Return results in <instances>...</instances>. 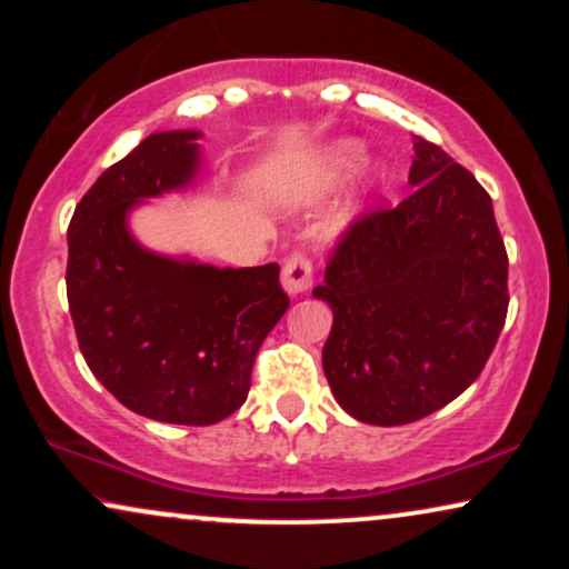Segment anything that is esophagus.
I'll return each instance as SVG.
<instances>
[{
  "instance_id": "esophagus-1",
  "label": "esophagus",
  "mask_w": 569,
  "mask_h": 569,
  "mask_svg": "<svg viewBox=\"0 0 569 569\" xmlns=\"http://www.w3.org/2000/svg\"><path fill=\"white\" fill-rule=\"evenodd\" d=\"M280 286L289 293H302L312 286V262L305 253H291L280 272Z\"/></svg>"
}]
</instances>
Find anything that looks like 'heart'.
Here are the masks:
<instances>
[{
    "instance_id": "heart-1",
    "label": "heart",
    "mask_w": 569,
    "mask_h": 569,
    "mask_svg": "<svg viewBox=\"0 0 569 569\" xmlns=\"http://www.w3.org/2000/svg\"><path fill=\"white\" fill-rule=\"evenodd\" d=\"M358 152H361V149H358V143L339 141V143H335V147L326 149L323 154H318L312 162H307L305 168H297V171L289 173V187L299 194L323 192V189L337 184V181L342 179V176L348 173L352 166H356ZM380 179H382V171L377 168L375 176H371V184ZM358 211H361V200L358 198L348 200L345 206H339L335 211V217H331L329 224H326V232L339 234L342 230H348V224L358 217Z\"/></svg>"
}]
</instances>
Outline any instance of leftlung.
<instances>
[{"instance_id": "8db88e82", "label": "left lung", "mask_w": 569, "mask_h": 569, "mask_svg": "<svg viewBox=\"0 0 569 569\" xmlns=\"http://www.w3.org/2000/svg\"><path fill=\"white\" fill-rule=\"evenodd\" d=\"M409 184L396 208L352 221L312 289L335 312L326 380L369 426H407L455 401L508 312V253L487 189L420 136Z\"/></svg>"}]
</instances>
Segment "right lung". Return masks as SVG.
Returning a JSON list of instances; mask_svg holds the SVG:
<instances>
[{
	"label": "right lung",
	"mask_w": 569,
	"mask_h": 569,
	"mask_svg": "<svg viewBox=\"0 0 569 569\" xmlns=\"http://www.w3.org/2000/svg\"><path fill=\"white\" fill-rule=\"evenodd\" d=\"M198 139L147 136L98 176L69 224L67 297L84 361L122 407L173 426H213L243 407L257 352L289 310L276 262L219 270L130 234V208L194 179Z\"/></svg>",
	"instance_id": "obj_1"
}]
</instances>
